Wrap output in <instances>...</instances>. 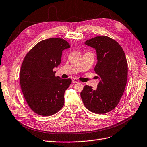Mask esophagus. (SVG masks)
Returning a JSON list of instances; mask_svg holds the SVG:
<instances>
[{"mask_svg":"<svg viewBox=\"0 0 147 147\" xmlns=\"http://www.w3.org/2000/svg\"><path fill=\"white\" fill-rule=\"evenodd\" d=\"M72 82H73V84H77V83H79V82L78 79H75V78L72 79Z\"/></svg>","mask_w":147,"mask_h":147,"instance_id":"34e87169","label":"esophagus"}]
</instances>
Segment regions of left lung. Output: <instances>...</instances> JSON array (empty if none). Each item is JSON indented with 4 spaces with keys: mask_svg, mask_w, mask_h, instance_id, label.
Wrapping results in <instances>:
<instances>
[{
    "mask_svg": "<svg viewBox=\"0 0 147 147\" xmlns=\"http://www.w3.org/2000/svg\"><path fill=\"white\" fill-rule=\"evenodd\" d=\"M96 50L94 70L101 78L97 89L85 85L80 93L85 106L95 113H105L115 107L125 90L128 64L123 48L110 37L99 36L85 42Z\"/></svg>",
    "mask_w": 147,
    "mask_h": 147,
    "instance_id": "obj_1",
    "label": "left lung"
}]
</instances>
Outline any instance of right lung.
<instances>
[{"label":"right lung","mask_w":147,"mask_h":147,"mask_svg":"<svg viewBox=\"0 0 147 147\" xmlns=\"http://www.w3.org/2000/svg\"><path fill=\"white\" fill-rule=\"evenodd\" d=\"M69 47L62 38H51L37 43L24 57L20 86L28 106L38 115H52L64 105V93L72 81L56 77L53 69L61 63L62 51Z\"/></svg>","instance_id":"1"}]
</instances>
